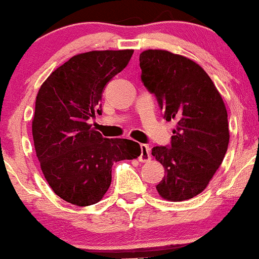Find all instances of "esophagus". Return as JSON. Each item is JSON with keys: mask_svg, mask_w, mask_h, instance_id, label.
<instances>
[{"mask_svg": "<svg viewBox=\"0 0 259 259\" xmlns=\"http://www.w3.org/2000/svg\"><path fill=\"white\" fill-rule=\"evenodd\" d=\"M139 160L141 163H148L151 160V149L147 145H141V154H140Z\"/></svg>", "mask_w": 259, "mask_h": 259, "instance_id": "obj_1", "label": "esophagus"}]
</instances>
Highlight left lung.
I'll list each match as a JSON object with an SVG mask.
<instances>
[{
	"label": "left lung",
	"mask_w": 259,
	"mask_h": 259,
	"mask_svg": "<svg viewBox=\"0 0 259 259\" xmlns=\"http://www.w3.org/2000/svg\"><path fill=\"white\" fill-rule=\"evenodd\" d=\"M140 67L142 82L157 96L165 119L176 121L171 147L152 149L165 169L157 191L165 200H188L206 188L226 155V105L204 68L183 55L147 49L140 54Z\"/></svg>",
	"instance_id": "obj_1"
}]
</instances>
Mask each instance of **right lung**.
I'll return each instance as SVG.
<instances>
[{
  "mask_svg": "<svg viewBox=\"0 0 259 259\" xmlns=\"http://www.w3.org/2000/svg\"><path fill=\"white\" fill-rule=\"evenodd\" d=\"M133 49L74 55L49 74L37 93L32 136L45 179L62 200L89 206L104 198L112 165L140 157L138 142L105 139L88 123L100 113L102 90L132 58Z\"/></svg>",
  "mask_w": 259,
  "mask_h": 259,
  "instance_id": "add662e5",
  "label": "right lung"
}]
</instances>
